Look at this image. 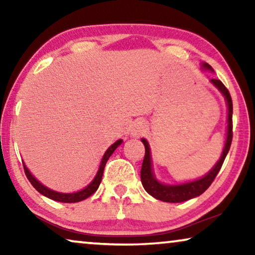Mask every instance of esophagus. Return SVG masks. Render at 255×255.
Masks as SVG:
<instances>
[{
  "label": "esophagus",
  "mask_w": 255,
  "mask_h": 255,
  "mask_svg": "<svg viewBox=\"0 0 255 255\" xmlns=\"http://www.w3.org/2000/svg\"><path fill=\"white\" fill-rule=\"evenodd\" d=\"M147 130V125H146L145 121L138 120L134 122V124L131 128V135L132 137H140L141 134L145 133V131Z\"/></svg>",
  "instance_id": "1"
}]
</instances>
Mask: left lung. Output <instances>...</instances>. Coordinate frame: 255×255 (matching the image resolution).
Returning a JSON list of instances; mask_svg holds the SVG:
<instances>
[{
    "label": "left lung",
    "mask_w": 255,
    "mask_h": 255,
    "mask_svg": "<svg viewBox=\"0 0 255 255\" xmlns=\"http://www.w3.org/2000/svg\"><path fill=\"white\" fill-rule=\"evenodd\" d=\"M202 69L204 71H210L214 72V69L211 68L210 65H208L207 62H202ZM210 82L217 88L219 92L222 93V95L224 96L228 104V130H226V140L224 148H223L221 158L216 165L210 169V172L205 174L204 176H202L201 179L189 181V182L179 183V184H166L161 183L156 179L154 173H153L152 168V159H151V148H149L148 141L145 138H141L142 144L145 146V156L144 161H142L141 170H140V179L144 189L147 193L153 196L156 200H160L162 202H168V203H180V202H184L191 198L200 196L201 194H203L205 190L210 187L212 181L215 180V177L217 176V174L222 168L223 162H224L225 156L228 155L230 146L232 142V100L231 95H230L229 90L226 89V87L223 85L222 81H219L217 79H211Z\"/></svg>",
    "instance_id": "1"
}]
</instances>
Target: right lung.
<instances>
[{"label": "right lung", "instance_id": "1", "mask_svg": "<svg viewBox=\"0 0 255 255\" xmlns=\"http://www.w3.org/2000/svg\"><path fill=\"white\" fill-rule=\"evenodd\" d=\"M122 141H123V140L120 139V140L114 142V144L107 149L106 153H104L102 160H101L100 168H99V170H97L96 175L93 179L92 182H90L87 187L83 188L82 190L75 191V193H68V194L59 193V191L52 190V189H50V188L45 187L44 184H41L39 181H38L36 177H34L32 174L30 173V170L27 169L25 163H23L24 172H25V175L27 177V180H29L31 184H32V186L34 187V189H36L37 191H39L41 195H44V196L51 198V200H53V201L62 202V203H75V202H80V201L86 200V198H88L90 195H93L97 190V188H99L100 183H101V180H102L103 170H104V167H106V163L108 161V159H109L110 155L115 152V149H116L118 146L122 144Z\"/></svg>", "mask_w": 255, "mask_h": 255}]
</instances>
